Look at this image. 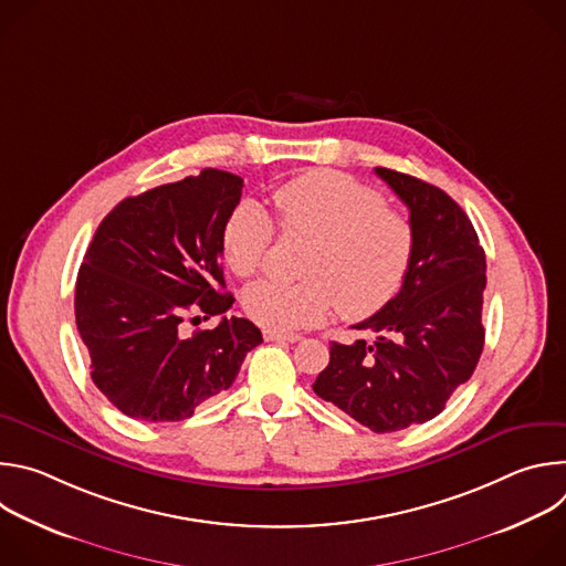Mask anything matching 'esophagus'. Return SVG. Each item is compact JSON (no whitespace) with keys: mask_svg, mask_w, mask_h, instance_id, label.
I'll list each match as a JSON object with an SVG mask.
<instances>
[{"mask_svg":"<svg viewBox=\"0 0 566 566\" xmlns=\"http://www.w3.org/2000/svg\"><path fill=\"white\" fill-rule=\"evenodd\" d=\"M264 340H271V343H300L302 336L297 334H280V332H264Z\"/></svg>","mask_w":566,"mask_h":566,"instance_id":"esophagus-1","label":"esophagus"}]
</instances>
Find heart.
Returning <instances> with one entry per match:
<instances>
[{
	"instance_id": "1",
	"label": "heart",
	"mask_w": 566,
	"mask_h": 566,
	"mask_svg": "<svg viewBox=\"0 0 566 566\" xmlns=\"http://www.w3.org/2000/svg\"><path fill=\"white\" fill-rule=\"evenodd\" d=\"M275 208L286 232L313 239L306 282H258L247 289L244 311L269 332L319 325L336 302L347 319L380 311L406 280L415 230L382 197L336 170H308L275 188ZM275 239L273 219L255 201H241L221 232L226 266L237 277L255 275Z\"/></svg>"
}]
</instances>
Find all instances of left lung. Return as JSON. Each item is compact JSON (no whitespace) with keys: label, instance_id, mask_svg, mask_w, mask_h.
<instances>
[{"label":"left lung","instance_id":"1","mask_svg":"<svg viewBox=\"0 0 566 566\" xmlns=\"http://www.w3.org/2000/svg\"><path fill=\"white\" fill-rule=\"evenodd\" d=\"M376 175L410 210L412 260L400 291L354 329L367 340L332 343L313 391L371 432H396L443 412L483 349L486 255L441 188L387 168Z\"/></svg>","mask_w":566,"mask_h":566}]
</instances>
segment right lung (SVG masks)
I'll list each match as a JSON object with an SVG mask.
<instances>
[{
	"mask_svg": "<svg viewBox=\"0 0 566 566\" xmlns=\"http://www.w3.org/2000/svg\"><path fill=\"white\" fill-rule=\"evenodd\" d=\"M244 179L199 177L123 199L98 226L77 271L75 325L92 378L123 415L184 421L228 389L262 332L247 317L181 334L188 313H226L234 297L221 269V232Z\"/></svg>",
	"mask_w": 566,
	"mask_h": 566,
	"instance_id": "1",
	"label": "right lung"
}]
</instances>
